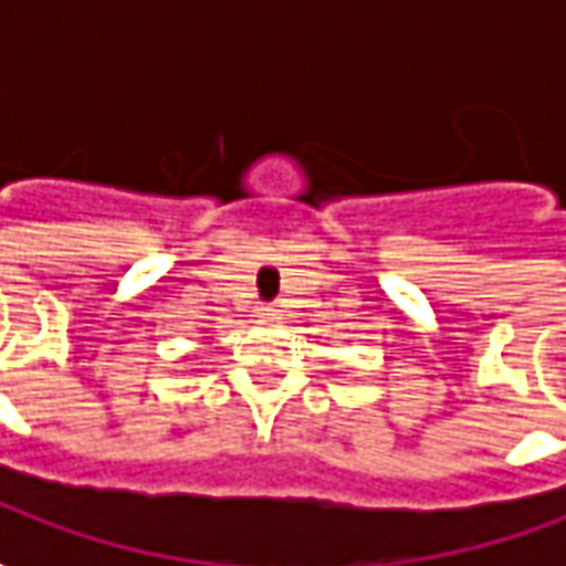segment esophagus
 Segmentation results:
<instances>
[{
    "mask_svg": "<svg viewBox=\"0 0 566 566\" xmlns=\"http://www.w3.org/2000/svg\"><path fill=\"white\" fill-rule=\"evenodd\" d=\"M256 316L259 319H279V307L275 304H259Z\"/></svg>",
    "mask_w": 566,
    "mask_h": 566,
    "instance_id": "1",
    "label": "esophagus"
}]
</instances>
